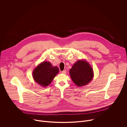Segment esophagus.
<instances>
[{"label":"esophagus","instance_id":"1","mask_svg":"<svg viewBox=\"0 0 127 127\" xmlns=\"http://www.w3.org/2000/svg\"><path fill=\"white\" fill-rule=\"evenodd\" d=\"M61 73H63V74H66V70H63V71H61Z\"/></svg>","mask_w":127,"mask_h":127}]
</instances>
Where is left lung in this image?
<instances>
[{
  "label": "left lung",
  "mask_w": 127,
  "mask_h": 127,
  "mask_svg": "<svg viewBox=\"0 0 127 127\" xmlns=\"http://www.w3.org/2000/svg\"><path fill=\"white\" fill-rule=\"evenodd\" d=\"M69 72L72 81L78 87L86 85L94 77L93 68L85 60L77 61Z\"/></svg>",
  "instance_id": "obj_1"
}]
</instances>
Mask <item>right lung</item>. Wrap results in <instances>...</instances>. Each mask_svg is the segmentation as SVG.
I'll return each mask as SVG.
<instances>
[{
    "mask_svg": "<svg viewBox=\"0 0 127 127\" xmlns=\"http://www.w3.org/2000/svg\"><path fill=\"white\" fill-rule=\"evenodd\" d=\"M59 71L57 66L53 67L50 62L44 61L35 68L32 76L36 82L45 87L51 83Z\"/></svg>",
    "mask_w": 127,
    "mask_h": 127,
    "instance_id": "right-lung-1",
    "label": "right lung"
}]
</instances>
